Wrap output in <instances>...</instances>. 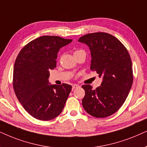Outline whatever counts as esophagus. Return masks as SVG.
Instances as JSON below:
<instances>
[{"instance_id": "1", "label": "esophagus", "mask_w": 147, "mask_h": 147, "mask_svg": "<svg viewBox=\"0 0 147 147\" xmlns=\"http://www.w3.org/2000/svg\"><path fill=\"white\" fill-rule=\"evenodd\" d=\"M78 87H79V85H77V84H73V85H72V89H75L76 88Z\"/></svg>"}]
</instances>
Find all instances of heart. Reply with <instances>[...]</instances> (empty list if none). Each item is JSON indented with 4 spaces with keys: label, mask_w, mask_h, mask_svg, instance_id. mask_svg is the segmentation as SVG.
<instances>
[{
    "label": "heart",
    "mask_w": 147,
    "mask_h": 147,
    "mask_svg": "<svg viewBox=\"0 0 147 147\" xmlns=\"http://www.w3.org/2000/svg\"><path fill=\"white\" fill-rule=\"evenodd\" d=\"M81 51H83V50H77V51H76V52H75V53H77V52H81Z\"/></svg>",
    "instance_id": "obj_1"
}]
</instances>
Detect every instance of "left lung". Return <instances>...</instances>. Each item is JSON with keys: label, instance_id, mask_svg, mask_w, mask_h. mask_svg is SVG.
<instances>
[{"label": "left lung", "instance_id": "left-lung-1", "mask_svg": "<svg viewBox=\"0 0 147 147\" xmlns=\"http://www.w3.org/2000/svg\"><path fill=\"white\" fill-rule=\"evenodd\" d=\"M89 48L90 69L102 78L101 86L93 89L82 88L85 110L95 118H105L116 113L128 97L133 82L132 65L128 50L116 38L103 32L89 34L78 40Z\"/></svg>", "mask_w": 147, "mask_h": 147}]
</instances>
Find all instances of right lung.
Returning <instances> with one entry per match:
<instances>
[{
	"label": "right lung",
	"instance_id": "add662e5",
	"mask_svg": "<svg viewBox=\"0 0 147 147\" xmlns=\"http://www.w3.org/2000/svg\"><path fill=\"white\" fill-rule=\"evenodd\" d=\"M72 40L44 36L32 40L20 51L13 69V88L24 109L38 120L57 117L63 109L72 86L51 85L50 70L56 67L62 47Z\"/></svg>",
	"mask_w": 147,
	"mask_h": 147
}]
</instances>
